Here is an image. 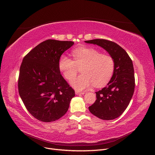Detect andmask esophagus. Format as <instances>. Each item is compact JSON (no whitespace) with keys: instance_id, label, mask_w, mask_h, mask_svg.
Masks as SVG:
<instances>
[{"instance_id":"34e87169","label":"esophagus","mask_w":155,"mask_h":155,"mask_svg":"<svg viewBox=\"0 0 155 155\" xmlns=\"http://www.w3.org/2000/svg\"><path fill=\"white\" fill-rule=\"evenodd\" d=\"M75 94L77 95H83V94H85V92L84 91H75Z\"/></svg>"}]
</instances>
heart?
Returning a JSON list of instances; mask_svg holds the SVG:
<instances>
[{
    "label": "heart",
    "mask_w": 155,
    "mask_h": 155,
    "mask_svg": "<svg viewBox=\"0 0 155 155\" xmlns=\"http://www.w3.org/2000/svg\"><path fill=\"white\" fill-rule=\"evenodd\" d=\"M74 60L61 55L58 61V67L65 78H73L80 68L81 74L71 81V85L78 91L107 84L113 74L115 61L108 54L99 53L94 48L80 47L71 51Z\"/></svg>",
    "instance_id": "obj_1"
}]
</instances>
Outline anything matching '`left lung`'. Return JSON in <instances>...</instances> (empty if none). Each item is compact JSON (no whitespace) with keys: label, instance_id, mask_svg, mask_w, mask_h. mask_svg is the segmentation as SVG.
<instances>
[{"label":"left lung","instance_id":"1","mask_svg":"<svg viewBox=\"0 0 155 155\" xmlns=\"http://www.w3.org/2000/svg\"><path fill=\"white\" fill-rule=\"evenodd\" d=\"M86 43L106 50L115 61L113 76L107 85L96 92L97 100L88 107L97 117L105 120L120 117L128 106L135 86L134 68L127 51L117 44L105 39H94Z\"/></svg>","mask_w":155,"mask_h":155}]
</instances>
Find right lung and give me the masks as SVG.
<instances>
[{
  "mask_svg": "<svg viewBox=\"0 0 155 155\" xmlns=\"http://www.w3.org/2000/svg\"><path fill=\"white\" fill-rule=\"evenodd\" d=\"M74 44L72 41L48 39L23 58L18 78V93L27 110L39 121L51 122L62 117L75 95L58 67L61 55Z\"/></svg>",
  "mask_w": 155,
  "mask_h": 155,
  "instance_id": "add662e5",
  "label": "right lung"
}]
</instances>
